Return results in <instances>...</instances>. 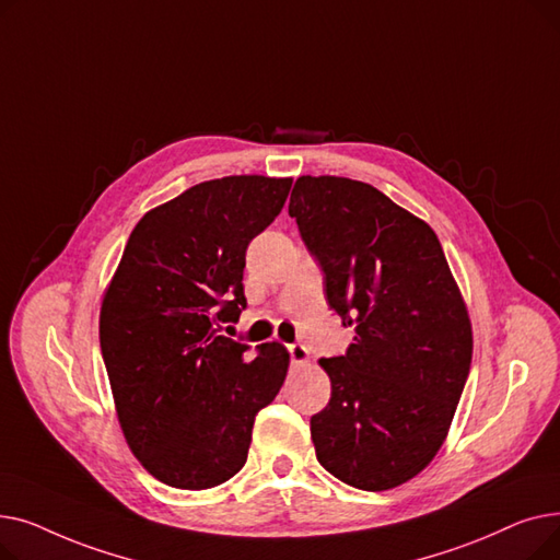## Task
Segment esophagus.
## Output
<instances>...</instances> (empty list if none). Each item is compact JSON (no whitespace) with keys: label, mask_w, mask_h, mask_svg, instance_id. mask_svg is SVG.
Instances as JSON below:
<instances>
[{"label":"esophagus","mask_w":560,"mask_h":560,"mask_svg":"<svg viewBox=\"0 0 560 560\" xmlns=\"http://www.w3.org/2000/svg\"><path fill=\"white\" fill-rule=\"evenodd\" d=\"M288 351H290V359H292V365H308L311 363V351L302 345V342H295V345H288Z\"/></svg>","instance_id":"34e87169"}]
</instances>
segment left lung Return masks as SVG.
<instances>
[{
    "label": "left lung",
    "mask_w": 560,
    "mask_h": 560,
    "mask_svg": "<svg viewBox=\"0 0 560 560\" xmlns=\"http://www.w3.org/2000/svg\"><path fill=\"white\" fill-rule=\"evenodd\" d=\"M290 218L325 272L327 302L357 336L319 359L331 399L311 418L319 465L390 490L443 447L472 363V322L433 229L374 186L300 176Z\"/></svg>",
    "instance_id": "left-lung-1"
}]
</instances>
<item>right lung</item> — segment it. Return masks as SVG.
I'll list each match as a JSON object with an SVG mask.
<instances>
[{
    "instance_id": "add662e5",
    "label": "right lung",
    "mask_w": 560,
    "mask_h": 560,
    "mask_svg": "<svg viewBox=\"0 0 560 560\" xmlns=\"http://www.w3.org/2000/svg\"><path fill=\"white\" fill-rule=\"evenodd\" d=\"M292 179L203 182L131 231L104 292L100 345L125 440L154 479L206 490L238 475L254 418L285 381L281 342L220 336L245 308V252L283 209Z\"/></svg>"
}]
</instances>
